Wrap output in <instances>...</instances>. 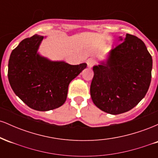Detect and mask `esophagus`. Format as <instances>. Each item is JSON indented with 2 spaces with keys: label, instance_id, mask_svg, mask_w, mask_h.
Returning <instances> with one entry per match:
<instances>
[{
  "label": "esophagus",
  "instance_id": "34e87169",
  "mask_svg": "<svg viewBox=\"0 0 158 158\" xmlns=\"http://www.w3.org/2000/svg\"><path fill=\"white\" fill-rule=\"evenodd\" d=\"M95 64V60L94 59H88V61H87V64H88V67L89 68L93 67V65Z\"/></svg>",
  "mask_w": 158,
  "mask_h": 158
}]
</instances>
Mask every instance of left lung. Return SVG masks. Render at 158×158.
I'll return each mask as SVG.
<instances>
[{"instance_id":"left-lung-1","label":"left lung","mask_w":158,"mask_h":158,"mask_svg":"<svg viewBox=\"0 0 158 158\" xmlns=\"http://www.w3.org/2000/svg\"><path fill=\"white\" fill-rule=\"evenodd\" d=\"M121 44L93 67L90 97L96 106L110 114L128 111L144 98L152 79V58L135 35L119 37Z\"/></svg>"}]
</instances>
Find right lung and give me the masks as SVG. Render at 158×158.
Returning <instances> with one entry per match:
<instances>
[{"label":"right lung","mask_w":158,"mask_h":158,"mask_svg":"<svg viewBox=\"0 0 158 158\" xmlns=\"http://www.w3.org/2000/svg\"><path fill=\"white\" fill-rule=\"evenodd\" d=\"M46 38L35 34L23 39L11 52L8 64V79L14 93L39 111L62 106L70 82L87 67L86 63L71 65L41 56L39 49Z\"/></svg>","instance_id":"1"}]
</instances>
